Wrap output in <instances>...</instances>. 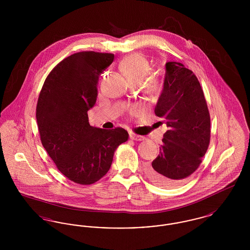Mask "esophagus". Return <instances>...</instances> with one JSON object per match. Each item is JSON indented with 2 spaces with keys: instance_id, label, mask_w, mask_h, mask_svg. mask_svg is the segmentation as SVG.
<instances>
[{
  "instance_id": "esophagus-1",
  "label": "esophagus",
  "mask_w": 250,
  "mask_h": 250,
  "mask_svg": "<svg viewBox=\"0 0 250 250\" xmlns=\"http://www.w3.org/2000/svg\"><path fill=\"white\" fill-rule=\"evenodd\" d=\"M130 139L132 141H137V142H142L145 140V137L143 136H140V135H137V134H134V133H131Z\"/></svg>"
}]
</instances>
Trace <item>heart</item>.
I'll return each mask as SVG.
<instances>
[{"instance_id": "obj_1", "label": "heart", "mask_w": 250, "mask_h": 250, "mask_svg": "<svg viewBox=\"0 0 250 250\" xmlns=\"http://www.w3.org/2000/svg\"><path fill=\"white\" fill-rule=\"evenodd\" d=\"M120 69L127 79L128 83L133 85L142 83L143 80L151 71L149 61L140 53H133L122 60L119 63ZM143 90L149 94H155L158 88V80L154 75H150L143 83ZM137 107L132 109V112L137 111Z\"/></svg>"}]
</instances>
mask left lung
Instances as JSON below:
<instances>
[{
  "label": "left lung",
  "instance_id": "1",
  "mask_svg": "<svg viewBox=\"0 0 250 250\" xmlns=\"http://www.w3.org/2000/svg\"><path fill=\"white\" fill-rule=\"evenodd\" d=\"M155 113L165 120L168 130L147 174L157 186L174 187L200 167L211 138L210 113L202 86L183 63L167 62Z\"/></svg>",
  "mask_w": 250,
  "mask_h": 250
}]
</instances>
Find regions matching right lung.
I'll list each match as a JSON object with an SVG mask.
<instances>
[{"label": "right lung", "instance_id": "add662e5", "mask_svg": "<svg viewBox=\"0 0 250 250\" xmlns=\"http://www.w3.org/2000/svg\"><path fill=\"white\" fill-rule=\"evenodd\" d=\"M114 54L74 53L49 72L38 96L40 140L60 171L72 182L91 185L106 175L114 152L128 140L124 128H96L88 110L95 105L99 75Z\"/></svg>", "mask_w": 250, "mask_h": 250}]
</instances>
